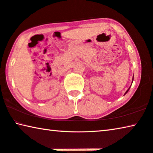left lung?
Instances as JSON below:
<instances>
[{
  "label": "left lung",
  "mask_w": 153,
  "mask_h": 153,
  "mask_svg": "<svg viewBox=\"0 0 153 153\" xmlns=\"http://www.w3.org/2000/svg\"><path fill=\"white\" fill-rule=\"evenodd\" d=\"M133 79H132V83H131V85H132V83H133ZM131 86H130V88H131ZM130 88H129L128 89V90H126V92H125V94H124V95H125V94H126L128 92V90H130Z\"/></svg>",
  "instance_id": "1"
}]
</instances>
